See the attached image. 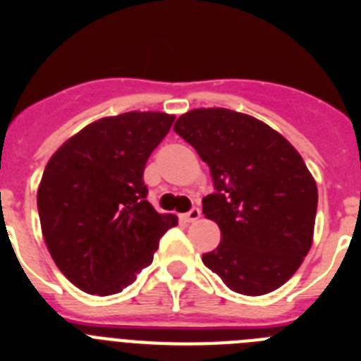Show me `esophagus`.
<instances>
[{
    "instance_id": "34e87169",
    "label": "esophagus",
    "mask_w": 361,
    "mask_h": 361,
    "mask_svg": "<svg viewBox=\"0 0 361 361\" xmlns=\"http://www.w3.org/2000/svg\"><path fill=\"white\" fill-rule=\"evenodd\" d=\"M183 219L186 220V222H197V220L200 219V209L199 208H191L190 212L184 213Z\"/></svg>"
}]
</instances>
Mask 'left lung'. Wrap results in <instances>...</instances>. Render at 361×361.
I'll use <instances>...</instances> for the list:
<instances>
[{
	"mask_svg": "<svg viewBox=\"0 0 361 361\" xmlns=\"http://www.w3.org/2000/svg\"><path fill=\"white\" fill-rule=\"evenodd\" d=\"M175 132L212 171L202 213L220 228L204 266L231 291L260 296L288 282L309 253L318 190L304 159L276 130L228 108H197Z\"/></svg>",
	"mask_w": 361,
	"mask_h": 361,
	"instance_id": "obj_1",
	"label": "left lung"
}]
</instances>
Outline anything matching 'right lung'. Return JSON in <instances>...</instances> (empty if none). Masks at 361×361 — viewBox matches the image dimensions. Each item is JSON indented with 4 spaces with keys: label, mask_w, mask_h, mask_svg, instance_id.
<instances>
[{
    "label": "right lung",
    "mask_w": 361,
    "mask_h": 361,
    "mask_svg": "<svg viewBox=\"0 0 361 361\" xmlns=\"http://www.w3.org/2000/svg\"><path fill=\"white\" fill-rule=\"evenodd\" d=\"M175 116L126 111L70 137L50 157L37 190L41 231L54 262L81 291L121 293L149 266L177 216L157 213L142 180Z\"/></svg>",
    "instance_id": "1"
}]
</instances>
